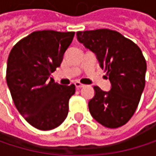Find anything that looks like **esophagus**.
Instances as JSON below:
<instances>
[{
  "label": "esophagus",
  "mask_w": 156,
  "mask_h": 156,
  "mask_svg": "<svg viewBox=\"0 0 156 156\" xmlns=\"http://www.w3.org/2000/svg\"><path fill=\"white\" fill-rule=\"evenodd\" d=\"M75 86H76V87H77V88H80V87H84V85H83V84H81V83H80V82H78V81L75 82Z\"/></svg>",
  "instance_id": "esophagus-1"
}]
</instances>
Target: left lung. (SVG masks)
Instances as JSON below:
<instances>
[{"label": "left lung", "mask_w": 156, "mask_h": 156, "mask_svg": "<svg viewBox=\"0 0 156 156\" xmlns=\"http://www.w3.org/2000/svg\"><path fill=\"white\" fill-rule=\"evenodd\" d=\"M78 41L93 51L111 82L108 92L94 87L88 102L91 115L102 126L117 128L133 116L145 85L146 61L140 48L108 29L77 32Z\"/></svg>", "instance_id": "1"}]
</instances>
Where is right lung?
<instances>
[{
	"mask_svg": "<svg viewBox=\"0 0 156 156\" xmlns=\"http://www.w3.org/2000/svg\"><path fill=\"white\" fill-rule=\"evenodd\" d=\"M74 35V31L37 30L18 41L8 57L6 81L12 100L37 129H54L68 115L75 85L55 83L51 74L60 66Z\"/></svg>",
	"mask_w": 156,
	"mask_h": 156,
	"instance_id": "add662e5",
	"label": "right lung"
}]
</instances>
